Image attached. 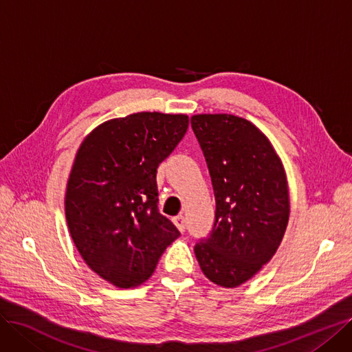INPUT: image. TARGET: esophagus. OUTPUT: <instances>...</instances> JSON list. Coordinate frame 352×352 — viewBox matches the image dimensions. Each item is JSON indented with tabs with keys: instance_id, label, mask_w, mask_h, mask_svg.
<instances>
[{
	"instance_id": "1",
	"label": "esophagus",
	"mask_w": 352,
	"mask_h": 352,
	"mask_svg": "<svg viewBox=\"0 0 352 352\" xmlns=\"http://www.w3.org/2000/svg\"><path fill=\"white\" fill-rule=\"evenodd\" d=\"M173 222H174V225L177 226V229H178L179 232H184V229H186V219H184L183 214L175 216V217L173 219Z\"/></svg>"
}]
</instances>
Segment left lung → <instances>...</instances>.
<instances>
[{
  "instance_id": "8db88e82",
  "label": "left lung",
  "mask_w": 352,
  "mask_h": 352,
  "mask_svg": "<svg viewBox=\"0 0 352 352\" xmlns=\"http://www.w3.org/2000/svg\"><path fill=\"white\" fill-rule=\"evenodd\" d=\"M194 130L209 166L216 216L209 238L194 246L203 274L233 289L274 256L290 216L284 165L270 139L233 114H194Z\"/></svg>"
}]
</instances>
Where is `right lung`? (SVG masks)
Wrapping results in <instances>:
<instances>
[{
    "label": "right lung",
    "mask_w": 352,
    "mask_h": 352,
    "mask_svg": "<svg viewBox=\"0 0 352 352\" xmlns=\"http://www.w3.org/2000/svg\"><path fill=\"white\" fill-rule=\"evenodd\" d=\"M188 129L187 114L140 111L98 124L75 155L65 194L85 264L119 289L145 283L178 229L158 212L156 169Z\"/></svg>",
    "instance_id": "obj_1"
}]
</instances>
